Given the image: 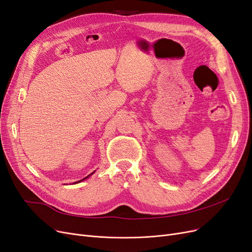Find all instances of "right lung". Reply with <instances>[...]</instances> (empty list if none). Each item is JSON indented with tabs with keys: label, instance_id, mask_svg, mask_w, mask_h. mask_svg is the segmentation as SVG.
Listing matches in <instances>:
<instances>
[{
	"label": "right lung",
	"instance_id": "right-lung-1",
	"mask_svg": "<svg viewBox=\"0 0 252 252\" xmlns=\"http://www.w3.org/2000/svg\"><path fill=\"white\" fill-rule=\"evenodd\" d=\"M93 173H94V171H93V172H92V173H91V174H93ZM91 174H89V175H88V176H86V178H84V179H83V180H81V181H78V182H76V183H80V182H82V181H84V180H86V179H87V178H89V176H90V175H91ZM76 183H74V184H76Z\"/></svg>",
	"mask_w": 252,
	"mask_h": 252
}]
</instances>
